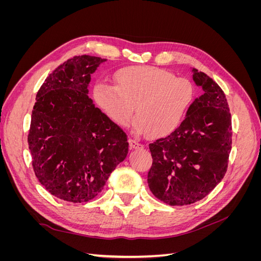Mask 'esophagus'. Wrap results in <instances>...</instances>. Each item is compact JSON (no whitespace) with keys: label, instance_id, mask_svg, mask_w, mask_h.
I'll return each mask as SVG.
<instances>
[{"label":"esophagus","instance_id":"esophagus-1","mask_svg":"<svg viewBox=\"0 0 261 261\" xmlns=\"http://www.w3.org/2000/svg\"><path fill=\"white\" fill-rule=\"evenodd\" d=\"M128 143H129V147L133 148V149H140V148L144 147V145L141 144V143H139V141L136 140V139H132L130 138L128 140Z\"/></svg>","mask_w":261,"mask_h":261}]
</instances>
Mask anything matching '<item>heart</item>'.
<instances>
[{"instance_id": "heart-1", "label": "heart", "mask_w": 261, "mask_h": 261, "mask_svg": "<svg viewBox=\"0 0 261 261\" xmlns=\"http://www.w3.org/2000/svg\"><path fill=\"white\" fill-rule=\"evenodd\" d=\"M114 81L115 85L94 84L92 100L120 126L128 125L136 105L139 117L134 127L139 134L164 136L175 130L194 99L193 85L186 78L151 66L120 69Z\"/></svg>"}]
</instances>
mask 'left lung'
<instances>
[{
    "instance_id": "obj_1",
    "label": "left lung",
    "mask_w": 261,
    "mask_h": 261,
    "mask_svg": "<svg viewBox=\"0 0 261 261\" xmlns=\"http://www.w3.org/2000/svg\"><path fill=\"white\" fill-rule=\"evenodd\" d=\"M192 73L203 93L194 100L174 132L149 145L152 165L148 186L171 206L206 197L224 177L232 148L231 113L224 92L204 73L196 68Z\"/></svg>"
}]
</instances>
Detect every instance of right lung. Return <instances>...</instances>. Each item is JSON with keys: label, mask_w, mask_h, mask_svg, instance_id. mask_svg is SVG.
I'll use <instances>...</instances> for the list:
<instances>
[{"label": "right lung", "mask_w": 261, "mask_h": 261, "mask_svg": "<svg viewBox=\"0 0 261 261\" xmlns=\"http://www.w3.org/2000/svg\"><path fill=\"white\" fill-rule=\"evenodd\" d=\"M106 59L74 57L46 77L31 114L28 145L41 185L70 202L93 199L128 153L126 134L88 97Z\"/></svg>", "instance_id": "obj_1"}]
</instances>
